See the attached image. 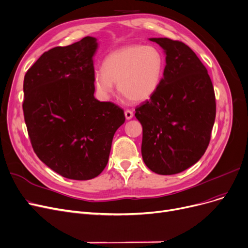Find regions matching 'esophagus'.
Instances as JSON below:
<instances>
[{
  "label": "esophagus",
  "instance_id": "esophagus-1",
  "mask_svg": "<svg viewBox=\"0 0 248 248\" xmlns=\"http://www.w3.org/2000/svg\"><path fill=\"white\" fill-rule=\"evenodd\" d=\"M124 115H125V118H126V120H131V118L133 117V111H132V110H128V109H126V110L124 111Z\"/></svg>",
  "mask_w": 248,
  "mask_h": 248
}]
</instances>
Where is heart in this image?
I'll use <instances>...</instances> for the list:
<instances>
[{"instance_id": "1", "label": "heart", "mask_w": 248, "mask_h": 248, "mask_svg": "<svg viewBox=\"0 0 248 248\" xmlns=\"http://www.w3.org/2000/svg\"><path fill=\"white\" fill-rule=\"evenodd\" d=\"M165 57L157 46L131 45L111 51L104 59L102 70L96 71L94 87L108 98L117 84L120 93L132 102L150 99L163 78Z\"/></svg>"}]
</instances>
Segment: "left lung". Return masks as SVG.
<instances>
[{
	"label": "left lung",
	"mask_w": 248,
	"mask_h": 248,
	"mask_svg": "<svg viewBox=\"0 0 248 248\" xmlns=\"http://www.w3.org/2000/svg\"><path fill=\"white\" fill-rule=\"evenodd\" d=\"M164 49L166 66L158 90L138 106L143 126L142 157L157 174L196 164L206 152L216 117L214 87L206 67L184 42L150 38Z\"/></svg>",
	"instance_id": "8db88e82"
}]
</instances>
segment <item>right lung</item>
<instances>
[{"instance_id": "right-lung-1", "label": "right lung", "mask_w": 248, "mask_h": 248, "mask_svg": "<svg viewBox=\"0 0 248 248\" xmlns=\"http://www.w3.org/2000/svg\"><path fill=\"white\" fill-rule=\"evenodd\" d=\"M97 47L91 36L53 47L24 77L22 106L32 148L46 166L69 179L101 173L114 133L125 121L121 107L94 97Z\"/></svg>"}]
</instances>
